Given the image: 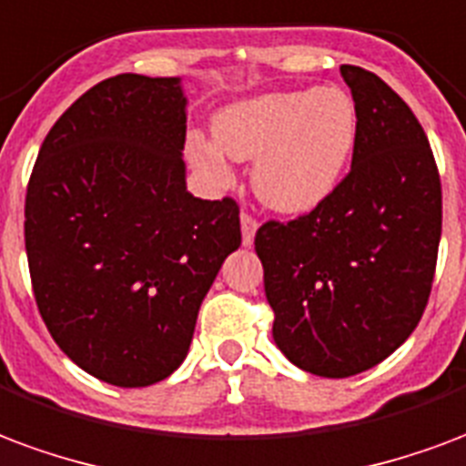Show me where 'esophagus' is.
<instances>
[{
  "mask_svg": "<svg viewBox=\"0 0 466 466\" xmlns=\"http://www.w3.org/2000/svg\"><path fill=\"white\" fill-rule=\"evenodd\" d=\"M257 227L259 222L249 215V212H242V242L244 247H251L254 244V234H257Z\"/></svg>",
  "mask_w": 466,
  "mask_h": 466,
  "instance_id": "34e87169",
  "label": "esophagus"
}]
</instances>
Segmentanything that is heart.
Listing matches in <instances>:
<instances>
[{
    "label": "heart",
    "instance_id": "obj_1",
    "mask_svg": "<svg viewBox=\"0 0 466 466\" xmlns=\"http://www.w3.org/2000/svg\"><path fill=\"white\" fill-rule=\"evenodd\" d=\"M209 143L192 137L195 167L227 180L232 160H254L251 189L274 212L303 215L339 187L358 143V106L339 86L254 96L219 110Z\"/></svg>",
    "mask_w": 466,
    "mask_h": 466
}]
</instances>
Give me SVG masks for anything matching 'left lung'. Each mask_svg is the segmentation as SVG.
<instances>
[{
    "label": "left lung",
    "instance_id": "left-lung-1",
    "mask_svg": "<svg viewBox=\"0 0 466 466\" xmlns=\"http://www.w3.org/2000/svg\"><path fill=\"white\" fill-rule=\"evenodd\" d=\"M358 106L350 172L309 215L261 224L254 249L274 343L301 370L348 378L422 319L442 234V185L415 113L382 78L340 66Z\"/></svg>",
    "mask_w": 466,
    "mask_h": 466
}]
</instances>
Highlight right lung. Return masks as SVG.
I'll return each mask as SVG.
<instances>
[{"instance_id": "obj_1", "label": "right lung", "mask_w": 466, "mask_h": 466, "mask_svg": "<svg viewBox=\"0 0 466 466\" xmlns=\"http://www.w3.org/2000/svg\"><path fill=\"white\" fill-rule=\"evenodd\" d=\"M185 110L180 78H106L54 123L26 187L41 319L78 368L118 388L180 368L202 299L242 244L232 198L187 192Z\"/></svg>"}]
</instances>
